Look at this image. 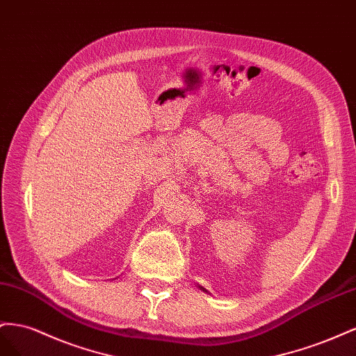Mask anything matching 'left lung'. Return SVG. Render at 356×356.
Instances as JSON below:
<instances>
[{"label":"left lung","instance_id":"left-lung-1","mask_svg":"<svg viewBox=\"0 0 356 356\" xmlns=\"http://www.w3.org/2000/svg\"><path fill=\"white\" fill-rule=\"evenodd\" d=\"M198 288H200V289H201V291H204V292H207V291H206V289H204V288H202V286H198Z\"/></svg>","mask_w":356,"mask_h":356}]
</instances>
